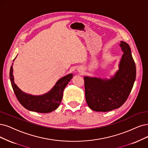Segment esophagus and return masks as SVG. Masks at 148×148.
I'll use <instances>...</instances> for the list:
<instances>
[{"label":"esophagus","instance_id":"1","mask_svg":"<svg viewBox=\"0 0 148 148\" xmlns=\"http://www.w3.org/2000/svg\"><path fill=\"white\" fill-rule=\"evenodd\" d=\"M82 68H79V69H78V71H79V73L82 72Z\"/></svg>","mask_w":148,"mask_h":148}]
</instances>
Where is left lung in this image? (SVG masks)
Segmentation results:
<instances>
[{"label": "left lung", "mask_w": 148, "mask_h": 148, "mask_svg": "<svg viewBox=\"0 0 148 148\" xmlns=\"http://www.w3.org/2000/svg\"><path fill=\"white\" fill-rule=\"evenodd\" d=\"M123 52L118 70L110 79L85 76L86 102L92 110L108 112L118 108L127 100L136 78V66L130 46L121 41Z\"/></svg>", "instance_id": "8db88e82"}]
</instances>
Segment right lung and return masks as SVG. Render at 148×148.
Masks as SVG:
<instances>
[{
    "label": "right lung",
    "mask_w": 148,
    "mask_h": 148,
    "mask_svg": "<svg viewBox=\"0 0 148 148\" xmlns=\"http://www.w3.org/2000/svg\"><path fill=\"white\" fill-rule=\"evenodd\" d=\"M13 64V63L10 68V79L14 94L22 106L30 111L42 113L51 112L58 107L62 100L65 87L73 77V74H69L60 78L53 88L46 93L38 96L32 95L23 92L15 84Z\"/></svg>",
    "instance_id": "1"
}]
</instances>
